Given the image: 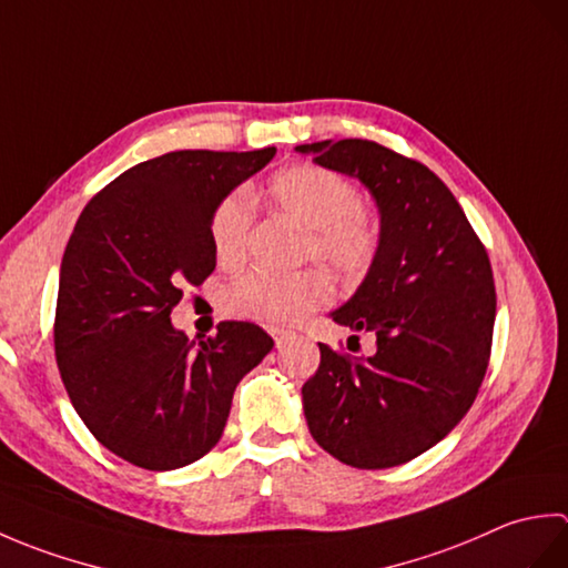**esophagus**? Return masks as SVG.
I'll use <instances>...</instances> for the list:
<instances>
[{"label": "esophagus", "instance_id": "34e87169", "mask_svg": "<svg viewBox=\"0 0 568 568\" xmlns=\"http://www.w3.org/2000/svg\"><path fill=\"white\" fill-rule=\"evenodd\" d=\"M268 332H271V336H273V342H275V346H277V348L285 346L287 342H293V336H295V332H291V329H281V327H271Z\"/></svg>", "mask_w": 568, "mask_h": 568}]
</instances>
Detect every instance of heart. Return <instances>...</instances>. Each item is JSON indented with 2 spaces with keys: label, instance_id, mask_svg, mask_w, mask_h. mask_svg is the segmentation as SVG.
<instances>
[{
  "label": "heart",
  "instance_id": "heart-1",
  "mask_svg": "<svg viewBox=\"0 0 568 568\" xmlns=\"http://www.w3.org/2000/svg\"><path fill=\"white\" fill-rule=\"evenodd\" d=\"M271 200L295 222L310 229L307 253L348 277H361L376 263L383 229L378 216L358 200L354 183L315 163H295L268 183ZM253 204L244 192H232L212 214L214 256L234 265L246 253ZM332 300V281L322 271L273 273L251 271L226 287V305L251 320L293 324Z\"/></svg>",
  "mask_w": 568,
  "mask_h": 568
}]
</instances>
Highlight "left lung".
Segmentation results:
<instances>
[{
    "label": "left lung",
    "mask_w": 568,
    "mask_h": 568,
    "mask_svg": "<svg viewBox=\"0 0 568 568\" xmlns=\"http://www.w3.org/2000/svg\"><path fill=\"white\" fill-rule=\"evenodd\" d=\"M297 151L358 178L383 229L366 281L332 312L336 324L376 334V354L320 344V368L303 385L307 427L342 464H407L462 422L484 383L496 320L488 251L452 190L419 161L366 139Z\"/></svg>",
    "instance_id": "obj_1"
}]
</instances>
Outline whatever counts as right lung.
I'll list each match as a JSON object with an SVG mask.
<instances>
[{
  "label": "right lung",
  "mask_w": 568,
  "mask_h": 568,
  "mask_svg": "<svg viewBox=\"0 0 568 568\" xmlns=\"http://www.w3.org/2000/svg\"><path fill=\"white\" fill-rule=\"evenodd\" d=\"M275 155L173 151L94 195L60 263L58 371L94 439L146 470H173L220 442L239 381L273 339L258 324L220 322L190 342L171 324L185 285L216 256L210 222L229 192Z\"/></svg>",
  "instance_id": "obj_1"
}]
</instances>
